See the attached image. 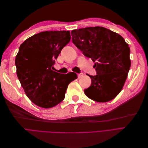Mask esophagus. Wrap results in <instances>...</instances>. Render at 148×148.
<instances>
[{
	"label": "esophagus",
	"mask_w": 148,
	"mask_h": 148,
	"mask_svg": "<svg viewBox=\"0 0 148 148\" xmlns=\"http://www.w3.org/2000/svg\"><path fill=\"white\" fill-rule=\"evenodd\" d=\"M83 75V73H78V78H81Z\"/></svg>",
	"instance_id": "34e87169"
}]
</instances>
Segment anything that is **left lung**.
Returning a JSON list of instances; mask_svg holds the SVG:
<instances>
[{
	"instance_id": "obj_1",
	"label": "left lung",
	"mask_w": 148,
	"mask_h": 148,
	"mask_svg": "<svg viewBox=\"0 0 148 148\" xmlns=\"http://www.w3.org/2000/svg\"><path fill=\"white\" fill-rule=\"evenodd\" d=\"M72 41L87 57L95 62L97 75L84 90L89 99L99 102L114 99L124 86L131 66L130 49L121 36L101 26L71 31Z\"/></svg>"
}]
</instances>
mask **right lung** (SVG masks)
I'll return each instance as SVG.
<instances>
[{"label": "right lung", "instance_id": "obj_1", "mask_svg": "<svg viewBox=\"0 0 148 148\" xmlns=\"http://www.w3.org/2000/svg\"><path fill=\"white\" fill-rule=\"evenodd\" d=\"M70 39L69 31H46L32 36L20 46L15 58L17 77L26 95L42 108L59 104L70 83L77 78L73 72L64 75L52 70Z\"/></svg>", "mask_w": 148, "mask_h": 148}]
</instances>
